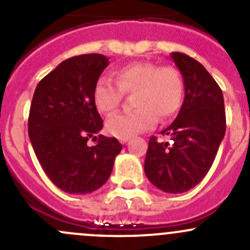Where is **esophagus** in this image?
<instances>
[{
  "mask_svg": "<svg viewBox=\"0 0 250 250\" xmlns=\"http://www.w3.org/2000/svg\"><path fill=\"white\" fill-rule=\"evenodd\" d=\"M118 140H120L121 144H125L128 141V138H120V139H118Z\"/></svg>",
  "mask_w": 250,
  "mask_h": 250,
  "instance_id": "34e87169",
  "label": "esophagus"
}]
</instances>
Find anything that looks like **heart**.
<instances>
[{"label":"heart","instance_id":"obj_1","mask_svg":"<svg viewBox=\"0 0 250 250\" xmlns=\"http://www.w3.org/2000/svg\"><path fill=\"white\" fill-rule=\"evenodd\" d=\"M116 81L99 77L93 89V99L100 112L110 115L122 103L125 94L133 95L137 107L116 113L106 122V129L117 138H129L153 127L156 121H166L178 112L184 98V78L176 67L161 66L152 62H135L121 67Z\"/></svg>","mask_w":250,"mask_h":250}]
</instances>
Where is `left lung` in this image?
<instances>
[{"mask_svg": "<svg viewBox=\"0 0 250 250\" xmlns=\"http://www.w3.org/2000/svg\"><path fill=\"white\" fill-rule=\"evenodd\" d=\"M185 84V99L175 121L161 132L170 141L148 140L144 169L148 180L168 193L191 190L209 172L226 130L220 87L201 62L172 53Z\"/></svg>", "mask_w": 250, "mask_h": 250, "instance_id": "8db88e82", "label": "left lung"}]
</instances>
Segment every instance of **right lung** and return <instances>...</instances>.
Wrapping results in <instances>:
<instances>
[{
    "mask_svg": "<svg viewBox=\"0 0 250 250\" xmlns=\"http://www.w3.org/2000/svg\"><path fill=\"white\" fill-rule=\"evenodd\" d=\"M109 59L83 54L60 62L35 89L29 138L53 184L67 193H90L104 185L122 150L116 138L96 135L103 120L93 99L95 82ZM98 139L94 146L86 141Z\"/></svg>",
    "mask_w": 250,
    "mask_h": 250,
    "instance_id": "right-lung-1",
    "label": "right lung"
}]
</instances>
